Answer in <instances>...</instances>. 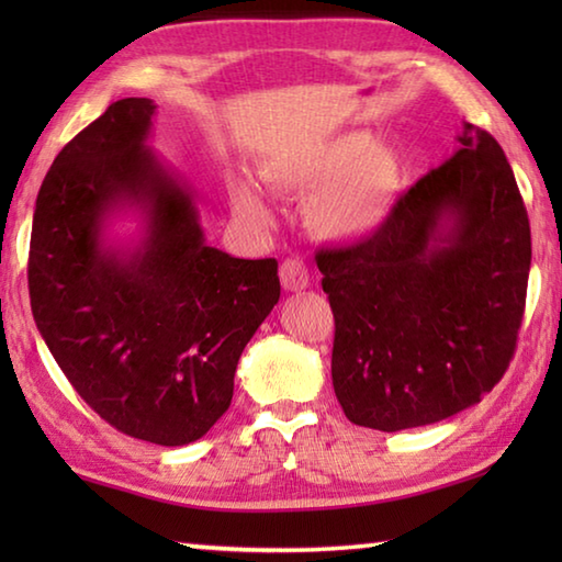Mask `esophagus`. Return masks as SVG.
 Wrapping results in <instances>:
<instances>
[{"instance_id":"1","label":"esophagus","mask_w":562,"mask_h":562,"mask_svg":"<svg viewBox=\"0 0 562 562\" xmlns=\"http://www.w3.org/2000/svg\"><path fill=\"white\" fill-rule=\"evenodd\" d=\"M280 280L288 292H300L310 284V272L300 260H284L280 268Z\"/></svg>"}]
</instances>
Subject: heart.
<instances>
[{
	"mask_svg": "<svg viewBox=\"0 0 562 562\" xmlns=\"http://www.w3.org/2000/svg\"><path fill=\"white\" fill-rule=\"evenodd\" d=\"M262 178L288 193H310L304 223L327 243L351 245L374 237L386 225L402 188V164L367 131H347L315 146L274 156ZM231 201L243 221L268 227L270 205L247 180H233Z\"/></svg>",
	"mask_w": 562,
	"mask_h": 562,
	"instance_id": "heart-1",
	"label": "heart"
}]
</instances>
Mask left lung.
Returning <instances> with one entry per match:
<instances>
[{"instance_id":"1","label":"left lung","mask_w":562,"mask_h":562,"mask_svg":"<svg viewBox=\"0 0 562 562\" xmlns=\"http://www.w3.org/2000/svg\"><path fill=\"white\" fill-rule=\"evenodd\" d=\"M456 140L374 237L317 252L335 312L331 384L367 429H414L479 404L516 349L526 205L491 133L463 123Z\"/></svg>"}]
</instances>
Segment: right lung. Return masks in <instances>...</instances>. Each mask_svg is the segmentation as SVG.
I'll use <instances>...</instances> for the list:
<instances>
[{
    "label": "right lung",
    "instance_id": "add662e5",
    "mask_svg": "<svg viewBox=\"0 0 562 562\" xmlns=\"http://www.w3.org/2000/svg\"><path fill=\"white\" fill-rule=\"evenodd\" d=\"M156 103L121 99L56 156L36 195L32 315L71 386L133 439L186 446L233 398L280 300L278 260L207 245L193 188L148 146ZM139 225L112 233L116 220Z\"/></svg>",
    "mask_w": 562,
    "mask_h": 562
}]
</instances>
